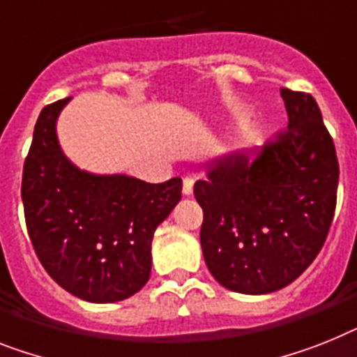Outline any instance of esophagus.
I'll return each instance as SVG.
<instances>
[{"instance_id": "esophagus-1", "label": "esophagus", "mask_w": 357, "mask_h": 357, "mask_svg": "<svg viewBox=\"0 0 357 357\" xmlns=\"http://www.w3.org/2000/svg\"><path fill=\"white\" fill-rule=\"evenodd\" d=\"M193 184H195V178L193 176H184V182H182V193L184 195H191L193 193Z\"/></svg>"}]
</instances>
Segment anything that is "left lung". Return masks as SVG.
Masks as SVG:
<instances>
[{
    "instance_id": "left-lung-1",
    "label": "left lung",
    "mask_w": 357,
    "mask_h": 357,
    "mask_svg": "<svg viewBox=\"0 0 357 357\" xmlns=\"http://www.w3.org/2000/svg\"><path fill=\"white\" fill-rule=\"evenodd\" d=\"M288 128L255 158L238 151L210 164L193 193L204 211L208 270L238 294H270L314 263L334 219L340 164L314 96L281 89Z\"/></svg>"
}]
</instances>
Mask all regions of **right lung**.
<instances>
[{"label": "right lung", "mask_w": 357, "mask_h": 357, "mask_svg": "<svg viewBox=\"0 0 357 357\" xmlns=\"http://www.w3.org/2000/svg\"><path fill=\"white\" fill-rule=\"evenodd\" d=\"M69 100L45 105L34 126L22 178L26 231L63 290L89 303H116L149 279L153 234L181 200L182 181L149 184L78 169L56 137Z\"/></svg>", "instance_id": "1"}]
</instances>
